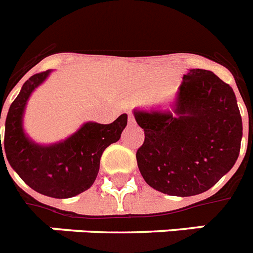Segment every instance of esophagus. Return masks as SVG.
Wrapping results in <instances>:
<instances>
[{
    "instance_id": "34e87169",
    "label": "esophagus",
    "mask_w": 253,
    "mask_h": 253,
    "mask_svg": "<svg viewBox=\"0 0 253 253\" xmlns=\"http://www.w3.org/2000/svg\"><path fill=\"white\" fill-rule=\"evenodd\" d=\"M128 123H130V125H133V123H135V120H133L132 114H128Z\"/></svg>"
}]
</instances>
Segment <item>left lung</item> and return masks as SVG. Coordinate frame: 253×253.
<instances>
[{
    "instance_id": "obj_1",
    "label": "left lung",
    "mask_w": 253,
    "mask_h": 253,
    "mask_svg": "<svg viewBox=\"0 0 253 253\" xmlns=\"http://www.w3.org/2000/svg\"><path fill=\"white\" fill-rule=\"evenodd\" d=\"M133 116L145 135L137 166L162 194H203L237 162L243 135L237 97L212 71L183 75L171 112L135 109Z\"/></svg>"
}]
</instances>
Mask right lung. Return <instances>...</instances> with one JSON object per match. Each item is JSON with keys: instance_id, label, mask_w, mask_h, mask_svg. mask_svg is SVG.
I'll use <instances>...</instances> for the list:
<instances>
[{"instance_id": "right-lung-1", "label": "right lung", "mask_w": 253, "mask_h": 253, "mask_svg": "<svg viewBox=\"0 0 253 253\" xmlns=\"http://www.w3.org/2000/svg\"><path fill=\"white\" fill-rule=\"evenodd\" d=\"M50 73L52 70H46L32 75L10 105L6 116L3 147L0 135V161L2 159L5 162L6 157L24 183L39 194L67 199L82 194L93 184L102 152L120 140L127 125V114H122L109 125L84 123L66 140L55 144L35 143L24 133L23 113L31 93Z\"/></svg>"}]
</instances>
